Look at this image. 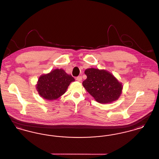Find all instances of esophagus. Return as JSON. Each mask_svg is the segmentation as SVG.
Here are the masks:
<instances>
[{
    "mask_svg": "<svg viewBox=\"0 0 159 159\" xmlns=\"http://www.w3.org/2000/svg\"><path fill=\"white\" fill-rule=\"evenodd\" d=\"M76 80L78 81H79V82H81V81H82V77H81V76H78L76 77Z\"/></svg>",
    "mask_w": 159,
    "mask_h": 159,
    "instance_id": "1",
    "label": "esophagus"
}]
</instances>
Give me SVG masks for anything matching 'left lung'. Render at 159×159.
I'll return each mask as SVG.
<instances>
[{
	"label": "left lung",
	"instance_id": "obj_1",
	"mask_svg": "<svg viewBox=\"0 0 159 159\" xmlns=\"http://www.w3.org/2000/svg\"><path fill=\"white\" fill-rule=\"evenodd\" d=\"M86 80L83 82L85 90L101 104L116 101L122 93L123 85L115 76L106 70L87 69Z\"/></svg>",
	"mask_w": 159,
	"mask_h": 159
}]
</instances>
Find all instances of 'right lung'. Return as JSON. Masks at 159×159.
Listing matches in <instances>:
<instances>
[{
  "label": "right lung",
  "instance_id": "add662e5",
  "mask_svg": "<svg viewBox=\"0 0 159 159\" xmlns=\"http://www.w3.org/2000/svg\"><path fill=\"white\" fill-rule=\"evenodd\" d=\"M70 75L67 74L62 69H56L39 77L36 89L43 99L52 101L59 98L64 94L69 85L74 81Z\"/></svg>",
  "mask_w": 159,
  "mask_h": 159
}]
</instances>
